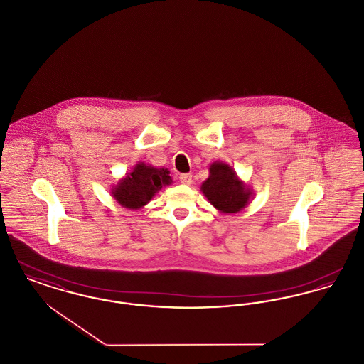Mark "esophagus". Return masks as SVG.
Listing matches in <instances>:
<instances>
[{"label": "esophagus", "mask_w": 364, "mask_h": 364, "mask_svg": "<svg viewBox=\"0 0 364 364\" xmlns=\"http://www.w3.org/2000/svg\"><path fill=\"white\" fill-rule=\"evenodd\" d=\"M178 180H180V183H181V184H186V186H190L191 183H192V174H191V173L180 174V177H178Z\"/></svg>", "instance_id": "obj_1"}]
</instances>
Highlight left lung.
<instances>
[{"label":"left lung","mask_w":364,"mask_h":364,"mask_svg":"<svg viewBox=\"0 0 364 364\" xmlns=\"http://www.w3.org/2000/svg\"><path fill=\"white\" fill-rule=\"evenodd\" d=\"M208 171V180L202 183L200 190L214 208L230 214L239 213L248 205L252 192L228 164L213 162Z\"/></svg>","instance_id":"left-lung-1"}]
</instances>
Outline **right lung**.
Segmentation results:
<instances>
[{
  "mask_svg": "<svg viewBox=\"0 0 364 364\" xmlns=\"http://www.w3.org/2000/svg\"><path fill=\"white\" fill-rule=\"evenodd\" d=\"M165 168H154L139 162L131 173L112 188V195L122 208L138 210L146 206L158 191L172 184V177Z\"/></svg>",
  "mask_w": 364,
  "mask_h": 364,
  "instance_id": "add662e5",
  "label": "right lung"
}]
</instances>
